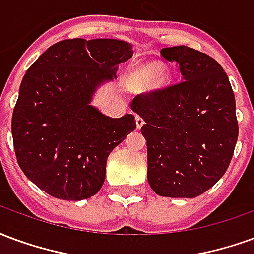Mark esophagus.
Returning <instances> with one entry per match:
<instances>
[{"mask_svg": "<svg viewBox=\"0 0 254 254\" xmlns=\"http://www.w3.org/2000/svg\"><path fill=\"white\" fill-rule=\"evenodd\" d=\"M134 121H136V127L137 129H141V127L144 125V118L140 116H136L134 117Z\"/></svg>", "mask_w": 254, "mask_h": 254, "instance_id": "34e87169", "label": "esophagus"}]
</instances>
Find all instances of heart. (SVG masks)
I'll list each match as a JSON object with an SVG mask.
<instances>
[{
	"label": "heart",
	"instance_id": "b5f03b06",
	"mask_svg": "<svg viewBox=\"0 0 254 254\" xmlns=\"http://www.w3.org/2000/svg\"><path fill=\"white\" fill-rule=\"evenodd\" d=\"M144 80L145 81H154L155 78H156V76L159 74V69L155 66H149L147 67L145 70H144Z\"/></svg>",
	"mask_w": 254,
	"mask_h": 254
}]
</instances>
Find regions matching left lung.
I'll return each instance as SVG.
<instances>
[{"instance_id":"obj_1","label":"left lung","mask_w":254,"mask_h":254,"mask_svg":"<svg viewBox=\"0 0 254 254\" xmlns=\"http://www.w3.org/2000/svg\"><path fill=\"white\" fill-rule=\"evenodd\" d=\"M160 56L180 65L184 80L138 95L130 107L144 118L149 187L159 196L193 198L231 162L238 138L234 92L223 67L204 53L174 46Z\"/></svg>"}]
</instances>
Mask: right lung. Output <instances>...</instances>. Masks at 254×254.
I'll use <instances>...</instances> for the list:
<instances>
[{"label": "right lung", "mask_w": 254, "mask_h": 254, "mask_svg": "<svg viewBox=\"0 0 254 254\" xmlns=\"http://www.w3.org/2000/svg\"><path fill=\"white\" fill-rule=\"evenodd\" d=\"M132 47L120 39H66L25 72L12 116L14 152L25 177L47 194L67 201L95 196L109 155L136 129L133 114L111 118L92 106Z\"/></svg>", "instance_id": "add662e5"}]
</instances>
